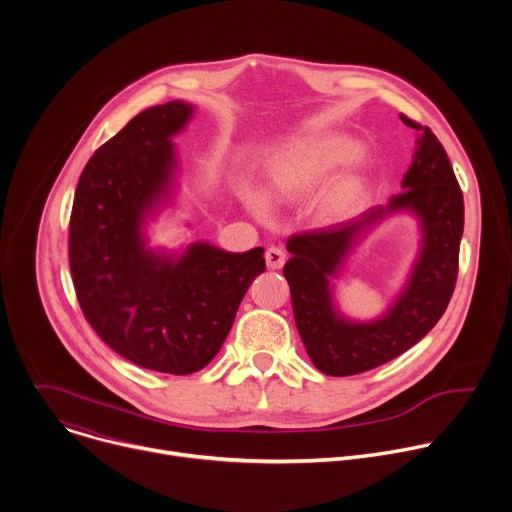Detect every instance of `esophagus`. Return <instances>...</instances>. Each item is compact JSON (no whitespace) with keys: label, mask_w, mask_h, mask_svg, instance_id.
<instances>
[{"label":"esophagus","mask_w":512,"mask_h":512,"mask_svg":"<svg viewBox=\"0 0 512 512\" xmlns=\"http://www.w3.org/2000/svg\"><path fill=\"white\" fill-rule=\"evenodd\" d=\"M265 261L269 269H279L285 263V253L279 247H269L265 251Z\"/></svg>","instance_id":"esophagus-1"}]
</instances>
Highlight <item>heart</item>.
<instances>
[{
	"label": "heart",
	"mask_w": 512,
	"mask_h": 512,
	"mask_svg": "<svg viewBox=\"0 0 512 512\" xmlns=\"http://www.w3.org/2000/svg\"><path fill=\"white\" fill-rule=\"evenodd\" d=\"M362 156L364 148L356 139L336 133L316 137L271 170L267 196L275 202L306 200L338 170L358 162ZM364 198H367L364 178L358 172H342L320 190L314 202V214L322 223H338L352 216ZM249 202L255 212H263V202L257 196H251Z\"/></svg>",
	"instance_id": "obj_1"
}]
</instances>
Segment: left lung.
Masks as SVG:
<instances>
[{
	"instance_id": "left-lung-1",
	"label": "left lung",
	"mask_w": 512,
	"mask_h": 512,
	"mask_svg": "<svg viewBox=\"0 0 512 512\" xmlns=\"http://www.w3.org/2000/svg\"><path fill=\"white\" fill-rule=\"evenodd\" d=\"M401 121L419 131L413 164L401 182L405 190L387 206L371 208L356 221L287 239L291 259L283 265V275L296 326L314 367L330 377L377 369L409 350L444 316L456 287L464 196L440 139L405 115ZM397 209L420 216L424 229L420 259L394 308L377 323L354 325L333 310L327 277L335 274L360 232Z\"/></svg>"
}]
</instances>
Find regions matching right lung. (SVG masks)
<instances>
[{"label":"right lung","instance_id":"1","mask_svg":"<svg viewBox=\"0 0 512 512\" xmlns=\"http://www.w3.org/2000/svg\"><path fill=\"white\" fill-rule=\"evenodd\" d=\"M192 115L182 101L135 115L87 162L72 202L68 261L79 306L119 356L143 369L190 375L221 350L263 249L190 245L180 259L145 249L143 218L174 176V145Z\"/></svg>","mask_w":512,"mask_h":512}]
</instances>
